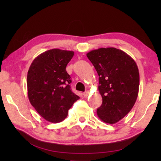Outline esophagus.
<instances>
[{
	"mask_svg": "<svg viewBox=\"0 0 161 161\" xmlns=\"http://www.w3.org/2000/svg\"><path fill=\"white\" fill-rule=\"evenodd\" d=\"M88 95H89V92H88V91L84 92V93H83V95H84V97H87Z\"/></svg>",
	"mask_w": 161,
	"mask_h": 161,
	"instance_id": "1",
	"label": "esophagus"
}]
</instances>
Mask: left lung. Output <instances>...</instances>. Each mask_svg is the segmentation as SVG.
Instances as JSON below:
<instances>
[{
  "mask_svg": "<svg viewBox=\"0 0 161 161\" xmlns=\"http://www.w3.org/2000/svg\"><path fill=\"white\" fill-rule=\"evenodd\" d=\"M86 56L99 75L102 104L97 109L98 118L107 124H115L129 114L137 100V64L124 51L112 47L91 50Z\"/></svg>",
  "mask_w": 161,
  "mask_h": 161,
  "instance_id": "obj_1",
  "label": "left lung"
}]
</instances>
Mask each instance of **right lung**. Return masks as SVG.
<instances>
[{
  "label": "right lung",
  "mask_w": 161,
  "mask_h": 161,
  "mask_svg": "<svg viewBox=\"0 0 161 161\" xmlns=\"http://www.w3.org/2000/svg\"><path fill=\"white\" fill-rule=\"evenodd\" d=\"M73 55V51L47 50L33 60L28 70L27 86L30 104L50 122L63 121L80 99L70 89V77L66 70Z\"/></svg>",
  "instance_id": "obj_1"
}]
</instances>
